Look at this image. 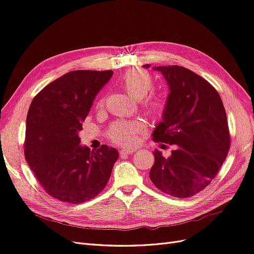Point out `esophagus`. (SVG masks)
<instances>
[{
    "instance_id": "1",
    "label": "esophagus",
    "mask_w": 254,
    "mask_h": 254,
    "mask_svg": "<svg viewBox=\"0 0 254 254\" xmlns=\"http://www.w3.org/2000/svg\"><path fill=\"white\" fill-rule=\"evenodd\" d=\"M134 151H136L134 148H123L120 150L121 155H130V153H133Z\"/></svg>"
}]
</instances>
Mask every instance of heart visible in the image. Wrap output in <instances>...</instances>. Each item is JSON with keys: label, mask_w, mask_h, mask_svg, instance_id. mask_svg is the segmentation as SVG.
Segmentation results:
<instances>
[{"label": "heart", "mask_w": 254, "mask_h": 254, "mask_svg": "<svg viewBox=\"0 0 254 254\" xmlns=\"http://www.w3.org/2000/svg\"><path fill=\"white\" fill-rule=\"evenodd\" d=\"M120 84L134 98H143V107L151 117L160 118L165 110V101L163 97L157 95H148L153 88V80L151 75L143 70H130L122 76ZM104 99L98 102L97 106L102 107ZM145 128L140 121H119L112 124L108 130V137L118 145L132 146L134 145L139 135Z\"/></svg>", "instance_id": "1"}]
</instances>
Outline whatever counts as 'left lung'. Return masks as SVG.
<instances>
[{
    "label": "left lung",
    "mask_w": 254,
    "mask_h": 254,
    "mask_svg": "<svg viewBox=\"0 0 254 254\" xmlns=\"http://www.w3.org/2000/svg\"><path fill=\"white\" fill-rule=\"evenodd\" d=\"M152 68L162 73L170 88L162 122L153 130L152 140L176 148L168 158L153 151L150 180L163 193L191 197L209 186L227 158L230 132L225 107L216 89L189 68Z\"/></svg>",
    "instance_id": "obj_1"
}]
</instances>
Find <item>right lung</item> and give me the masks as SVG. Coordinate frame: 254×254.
<instances>
[{
	"mask_svg": "<svg viewBox=\"0 0 254 254\" xmlns=\"http://www.w3.org/2000/svg\"><path fill=\"white\" fill-rule=\"evenodd\" d=\"M113 72L78 70L49 83L29 106L24 155L38 182L60 201L77 204L108 183L118 150L81 146L79 131L94 98Z\"/></svg>",
	"mask_w": 254,
	"mask_h": 254,
	"instance_id": "1",
	"label": "right lung"
}]
</instances>
